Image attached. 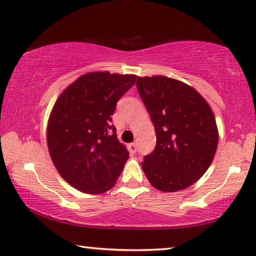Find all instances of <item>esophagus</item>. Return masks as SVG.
Segmentation results:
<instances>
[{"label": "esophagus", "mask_w": 256, "mask_h": 256, "mask_svg": "<svg viewBox=\"0 0 256 256\" xmlns=\"http://www.w3.org/2000/svg\"><path fill=\"white\" fill-rule=\"evenodd\" d=\"M128 150L131 151L132 153H136V150H138L136 143H130V144H128Z\"/></svg>", "instance_id": "34e87169"}]
</instances>
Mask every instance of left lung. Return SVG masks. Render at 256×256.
<instances>
[{"label":"left lung","mask_w":256,"mask_h":256,"mask_svg":"<svg viewBox=\"0 0 256 256\" xmlns=\"http://www.w3.org/2000/svg\"><path fill=\"white\" fill-rule=\"evenodd\" d=\"M138 90L154 125L156 146L142 169L152 187L174 192L202 178L215 156L218 130L199 92L166 76L138 77Z\"/></svg>","instance_id":"left-lung-1"}]
</instances>
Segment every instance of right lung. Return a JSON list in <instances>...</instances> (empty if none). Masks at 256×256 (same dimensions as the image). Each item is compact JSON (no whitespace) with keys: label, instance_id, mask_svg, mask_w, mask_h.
<instances>
[{"label":"right lung","instance_id":"1","mask_svg":"<svg viewBox=\"0 0 256 256\" xmlns=\"http://www.w3.org/2000/svg\"><path fill=\"white\" fill-rule=\"evenodd\" d=\"M136 80V75L87 72L59 95L51 110L47 126L51 160L59 174L82 192H108L128 159L112 115Z\"/></svg>","mask_w":256,"mask_h":256}]
</instances>
